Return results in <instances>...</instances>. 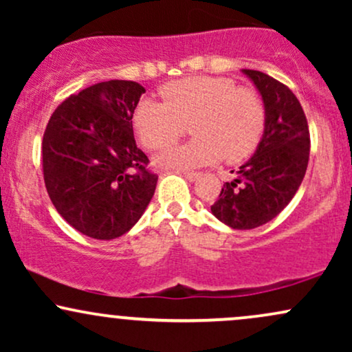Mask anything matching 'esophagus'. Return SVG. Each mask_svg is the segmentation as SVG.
Returning a JSON list of instances; mask_svg holds the SVG:
<instances>
[{
	"mask_svg": "<svg viewBox=\"0 0 352 352\" xmlns=\"http://www.w3.org/2000/svg\"><path fill=\"white\" fill-rule=\"evenodd\" d=\"M182 173H184V177L188 182H195L197 179H199V173H197V172H182Z\"/></svg>",
	"mask_w": 352,
	"mask_h": 352,
	"instance_id": "obj_1",
	"label": "esophagus"
}]
</instances>
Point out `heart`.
Instances as JSON below:
<instances>
[{
    "instance_id": "b5f03b06",
    "label": "heart",
    "mask_w": 352,
    "mask_h": 352,
    "mask_svg": "<svg viewBox=\"0 0 352 352\" xmlns=\"http://www.w3.org/2000/svg\"><path fill=\"white\" fill-rule=\"evenodd\" d=\"M165 102L142 100L134 125L147 148L157 151L179 140L192 125V142L170 147L155 157L162 168L190 170L223 157L238 162L254 151L265 129V106L252 89L235 80L193 76L162 87Z\"/></svg>"
}]
</instances>
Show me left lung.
<instances>
[{
	"label": "left lung",
	"instance_id": "left-lung-1",
	"mask_svg": "<svg viewBox=\"0 0 352 352\" xmlns=\"http://www.w3.org/2000/svg\"><path fill=\"white\" fill-rule=\"evenodd\" d=\"M241 72L263 100V135L233 180L225 182L212 213L230 228L252 230L273 220L300 188L308 168L309 131L300 100L285 84L260 71Z\"/></svg>",
	"mask_w": 352,
	"mask_h": 352
}]
</instances>
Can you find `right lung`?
I'll list each match as a JSON object with an SVG mask.
<instances>
[{
  "label": "right lung",
  "mask_w": 352,
  "mask_h": 352,
  "mask_svg": "<svg viewBox=\"0 0 352 352\" xmlns=\"http://www.w3.org/2000/svg\"><path fill=\"white\" fill-rule=\"evenodd\" d=\"M145 89L106 80L56 109L43 137L47 195L72 228L96 240L125 235L151 204L155 173L137 147L132 117Z\"/></svg>",
  "instance_id": "right-lung-1"
}]
</instances>
